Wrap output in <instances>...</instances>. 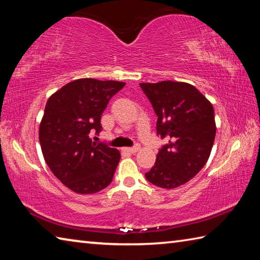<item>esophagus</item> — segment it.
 <instances>
[{
	"instance_id": "1",
	"label": "esophagus",
	"mask_w": 260,
	"mask_h": 260,
	"mask_svg": "<svg viewBox=\"0 0 260 260\" xmlns=\"http://www.w3.org/2000/svg\"><path fill=\"white\" fill-rule=\"evenodd\" d=\"M140 149H141V147L139 146V144H136V146L132 147V148H124V149H122V151L128 152V153H135V152H138Z\"/></svg>"
}]
</instances>
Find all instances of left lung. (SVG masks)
I'll list each match as a JSON object with an SVG mask.
<instances>
[{
  "mask_svg": "<svg viewBox=\"0 0 260 260\" xmlns=\"http://www.w3.org/2000/svg\"><path fill=\"white\" fill-rule=\"evenodd\" d=\"M140 86L158 117L157 134L169 138L146 178L164 189L182 186L203 169L212 150L217 131L212 104L187 82L166 80Z\"/></svg>",
  "mask_w": 260,
  "mask_h": 260,
  "instance_id": "8db88e82",
  "label": "left lung"
}]
</instances>
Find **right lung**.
Listing matches in <instances>:
<instances>
[{
	"instance_id": "right-lung-1",
	"label": "right lung",
	"mask_w": 260,
	"mask_h": 260,
	"mask_svg": "<svg viewBox=\"0 0 260 260\" xmlns=\"http://www.w3.org/2000/svg\"><path fill=\"white\" fill-rule=\"evenodd\" d=\"M125 82L83 78L52 94L40 122L39 140L47 165L59 181L77 193H95L108 187L120 152L89 139L100 133L101 116Z\"/></svg>"
}]
</instances>
